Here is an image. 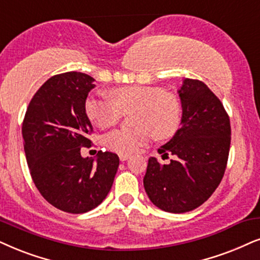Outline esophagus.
Returning <instances> with one entry per match:
<instances>
[{"mask_svg":"<svg viewBox=\"0 0 260 260\" xmlns=\"http://www.w3.org/2000/svg\"><path fill=\"white\" fill-rule=\"evenodd\" d=\"M120 157V160H122V162H124V160H127L128 158H129V154H126V153H120L119 154Z\"/></svg>","mask_w":260,"mask_h":260,"instance_id":"1","label":"esophagus"}]
</instances>
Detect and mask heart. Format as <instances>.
Wrapping results in <instances>:
<instances>
[{
  "label": "heart",
  "instance_id": "heart-1",
  "mask_svg": "<svg viewBox=\"0 0 260 260\" xmlns=\"http://www.w3.org/2000/svg\"><path fill=\"white\" fill-rule=\"evenodd\" d=\"M110 98L88 96L85 101V113L97 127H113L123 113L137 109L134 129H115L104 137L108 149L131 154L147 145L154 137L169 139L181 124V104L175 96L153 86H124L110 91Z\"/></svg>",
  "mask_w": 260,
  "mask_h": 260
}]
</instances>
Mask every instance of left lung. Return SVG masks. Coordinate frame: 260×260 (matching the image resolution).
<instances>
[{
	"label": "left lung",
	"instance_id": "1",
	"mask_svg": "<svg viewBox=\"0 0 260 260\" xmlns=\"http://www.w3.org/2000/svg\"><path fill=\"white\" fill-rule=\"evenodd\" d=\"M181 127L158 149L173 154L169 164L150 157L144 187L157 208L167 212L192 211L208 200L224 175L231 147V121L203 81L185 79L179 91Z\"/></svg>",
	"mask_w": 260,
	"mask_h": 260
}]
</instances>
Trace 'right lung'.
<instances>
[{"mask_svg": "<svg viewBox=\"0 0 260 260\" xmlns=\"http://www.w3.org/2000/svg\"><path fill=\"white\" fill-rule=\"evenodd\" d=\"M94 79L67 72L48 79L36 92L22 122V139L29 173L43 198L64 212L84 213L97 208L113 186L120 159L98 151L84 158L90 147L92 124L85 101Z\"/></svg>", "mask_w": 260, "mask_h": 260, "instance_id": "right-lung-1", "label": "right lung"}]
</instances>
